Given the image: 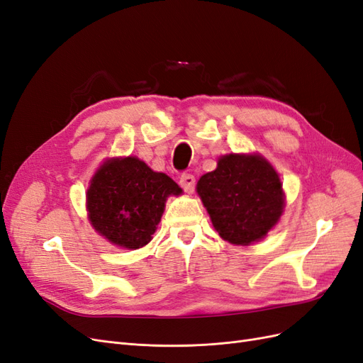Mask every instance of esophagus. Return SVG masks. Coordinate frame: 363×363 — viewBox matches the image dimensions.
<instances>
[{
    "label": "esophagus",
    "instance_id": "obj_1",
    "mask_svg": "<svg viewBox=\"0 0 363 363\" xmlns=\"http://www.w3.org/2000/svg\"><path fill=\"white\" fill-rule=\"evenodd\" d=\"M194 177L190 173H182L181 178H179V185L182 186V190L186 193H191L194 190Z\"/></svg>",
    "mask_w": 363,
    "mask_h": 363
}]
</instances>
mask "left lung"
<instances>
[{
  "mask_svg": "<svg viewBox=\"0 0 363 363\" xmlns=\"http://www.w3.org/2000/svg\"><path fill=\"white\" fill-rule=\"evenodd\" d=\"M197 193L218 235L240 245L258 241L284 211L282 184L259 155H225L199 179Z\"/></svg>",
  "mask_w": 363,
  "mask_h": 363,
  "instance_id": "8db88e82",
  "label": "left lung"
}]
</instances>
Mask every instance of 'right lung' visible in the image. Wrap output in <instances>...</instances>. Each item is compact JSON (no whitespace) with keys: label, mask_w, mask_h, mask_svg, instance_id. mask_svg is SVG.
<instances>
[{"label":"right lung","mask_w":363,"mask_h":363,"mask_svg":"<svg viewBox=\"0 0 363 363\" xmlns=\"http://www.w3.org/2000/svg\"><path fill=\"white\" fill-rule=\"evenodd\" d=\"M178 184L134 157L116 158L98 170L87 190L91 226L125 249L146 245L164 213L166 199L181 194Z\"/></svg>","instance_id":"1"}]
</instances>
